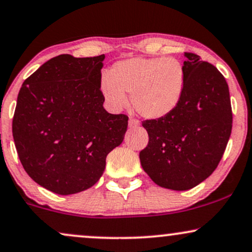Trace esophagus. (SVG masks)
I'll return each instance as SVG.
<instances>
[{
  "instance_id": "esophagus-1",
  "label": "esophagus",
  "mask_w": 252,
  "mask_h": 252,
  "mask_svg": "<svg viewBox=\"0 0 252 252\" xmlns=\"http://www.w3.org/2000/svg\"><path fill=\"white\" fill-rule=\"evenodd\" d=\"M129 126L130 128H137V126H139V121L135 120V118L130 117L129 118Z\"/></svg>"
}]
</instances>
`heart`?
Listing matches in <instances>:
<instances>
[{"label": "heart", "mask_w": 252, "mask_h": 252, "mask_svg": "<svg viewBox=\"0 0 252 252\" xmlns=\"http://www.w3.org/2000/svg\"><path fill=\"white\" fill-rule=\"evenodd\" d=\"M186 69L174 57H131L118 61L103 75L101 92L114 110L126 105L131 94L136 113L147 120H159L174 113L183 98Z\"/></svg>", "instance_id": "1"}]
</instances>
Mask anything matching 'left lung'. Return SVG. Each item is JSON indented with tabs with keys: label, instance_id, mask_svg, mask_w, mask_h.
Instances as JSON below:
<instances>
[{
	"label": "left lung",
	"instance_id": "left-lung-1",
	"mask_svg": "<svg viewBox=\"0 0 252 252\" xmlns=\"http://www.w3.org/2000/svg\"><path fill=\"white\" fill-rule=\"evenodd\" d=\"M186 89L177 109L142 123L149 143L139 153L143 170L157 186L189 190L217 168L231 135L229 87L216 66L186 53Z\"/></svg>",
	"mask_w": 252,
	"mask_h": 252
}]
</instances>
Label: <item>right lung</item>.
Here are the masks:
<instances>
[{
	"label": "right lung",
	"instance_id": "obj_1",
	"mask_svg": "<svg viewBox=\"0 0 252 252\" xmlns=\"http://www.w3.org/2000/svg\"><path fill=\"white\" fill-rule=\"evenodd\" d=\"M104 57H54L17 96L13 136L21 163L36 183L59 195L92 188L128 128L126 115L103 108Z\"/></svg>",
	"mask_w": 252,
	"mask_h": 252
}]
</instances>
